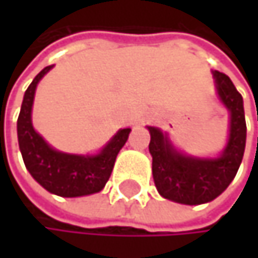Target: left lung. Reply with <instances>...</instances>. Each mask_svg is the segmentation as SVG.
Listing matches in <instances>:
<instances>
[{
	"mask_svg": "<svg viewBox=\"0 0 258 258\" xmlns=\"http://www.w3.org/2000/svg\"><path fill=\"white\" fill-rule=\"evenodd\" d=\"M218 100L229 110V139L218 157H192L178 151L167 133L148 127L149 152L155 186L167 200L182 205H202L217 199L234 179L243 158L246 124L242 95L229 76L212 72Z\"/></svg>",
	"mask_w": 258,
	"mask_h": 258,
	"instance_id": "1",
	"label": "left lung"
}]
</instances>
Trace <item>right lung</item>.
<instances>
[{"label":"right lung","instance_id":"obj_1","mask_svg":"<svg viewBox=\"0 0 258 258\" xmlns=\"http://www.w3.org/2000/svg\"><path fill=\"white\" fill-rule=\"evenodd\" d=\"M53 66L44 67L28 86L18 118L19 149L28 172L44 189L61 197H82L98 192L115 166L131 128H121L97 154H67L52 148L32 127V104L37 85Z\"/></svg>","mask_w":258,"mask_h":258}]
</instances>
